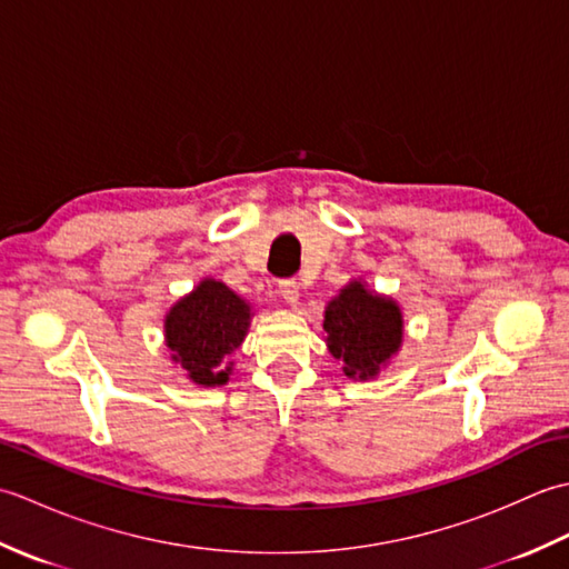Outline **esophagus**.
<instances>
[{"label":"esophagus","mask_w":569,"mask_h":569,"mask_svg":"<svg viewBox=\"0 0 569 569\" xmlns=\"http://www.w3.org/2000/svg\"><path fill=\"white\" fill-rule=\"evenodd\" d=\"M278 293H281V298L288 306H296L300 298V283L296 281V278H286V281L278 283Z\"/></svg>","instance_id":"obj_1"}]
</instances>
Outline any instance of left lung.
<instances>
[{"label":"left lung","mask_w":569,"mask_h":569,"mask_svg":"<svg viewBox=\"0 0 569 569\" xmlns=\"http://www.w3.org/2000/svg\"><path fill=\"white\" fill-rule=\"evenodd\" d=\"M325 342L342 361L345 377L373 379L403 342V312L393 298L369 291L361 281L347 283L325 308Z\"/></svg>","instance_id":"obj_1"}]
</instances>
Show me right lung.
Instances as JSON below:
<instances>
[{"instance_id":"obj_1","label":"right lung","mask_w":569,"mask_h":569,"mask_svg":"<svg viewBox=\"0 0 569 569\" xmlns=\"http://www.w3.org/2000/svg\"><path fill=\"white\" fill-rule=\"evenodd\" d=\"M251 306L222 281L202 278L166 312L163 330L171 359L198 386H222L232 373L234 349L244 342Z\"/></svg>"}]
</instances>
